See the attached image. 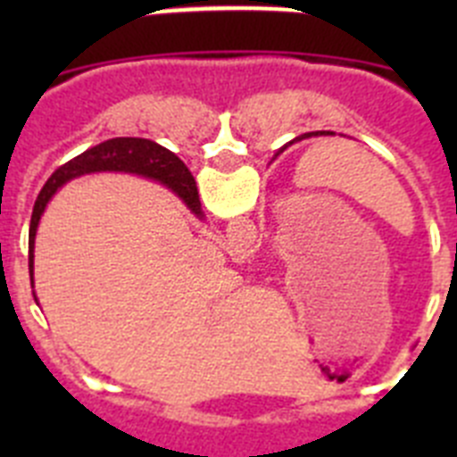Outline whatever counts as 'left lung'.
I'll use <instances>...</instances> for the list:
<instances>
[{
  "instance_id": "1",
  "label": "left lung",
  "mask_w": 457,
  "mask_h": 457,
  "mask_svg": "<svg viewBox=\"0 0 457 457\" xmlns=\"http://www.w3.org/2000/svg\"><path fill=\"white\" fill-rule=\"evenodd\" d=\"M322 135H334V132H325V130H320V132H306L304 137H322Z\"/></svg>"
}]
</instances>
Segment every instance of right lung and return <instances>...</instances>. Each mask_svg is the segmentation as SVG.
Here are the masks:
<instances>
[{"mask_svg": "<svg viewBox=\"0 0 457 457\" xmlns=\"http://www.w3.org/2000/svg\"><path fill=\"white\" fill-rule=\"evenodd\" d=\"M93 171H130L139 173V176H146V179L160 180L171 192L179 194L194 215H201L199 189H196V183H194V176L185 167L183 160H179L171 151L162 148L155 141L139 139V137H116V139L103 141L98 146L88 148L82 155L72 157L71 162L56 169L50 176V180L46 183V187L40 189L29 224L31 284H34V237L47 201L54 196V192L63 183Z\"/></svg>", "mask_w": 457, "mask_h": 457, "instance_id": "1", "label": "right lung"}]
</instances>
